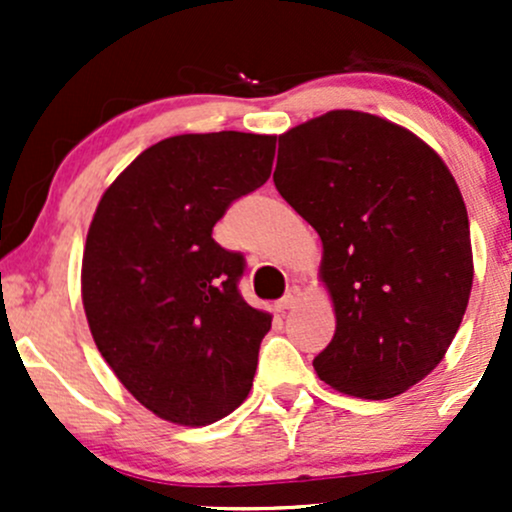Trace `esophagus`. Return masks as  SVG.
Listing matches in <instances>:
<instances>
[{"mask_svg": "<svg viewBox=\"0 0 512 512\" xmlns=\"http://www.w3.org/2000/svg\"><path fill=\"white\" fill-rule=\"evenodd\" d=\"M301 298H303L301 289H298V286H293V289H289V293H286V296L276 303V310H279V313H284V310L296 308V305L301 303Z\"/></svg>", "mask_w": 512, "mask_h": 512, "instance_id": "34e87169", "label": "esophagus"}]
</instances>
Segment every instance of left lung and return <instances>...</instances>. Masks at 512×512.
<instances>
[{"mask_svg":"<svg viewBox=\"0 0 512 512\" xmlns=\"http://www.w3.org/2000/svg\"><path fill=\"white\" fill-rule=\"evenodd\" d=\"M274 185L322 240L337 330L313 366L334 390L390 399L455 339L474 260L467 207L436 151L361 110H330L279 137Z\"/></svg>","mask_w":512,"mask_h":512,"instance_id":"left-lung-1","label":"left lung"}]
</instances>
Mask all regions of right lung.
Here are the masks:
<instances>
[{
	"label": "right lung",
	"instance_id": "right-lung-1",
	"mask_svg": "<svg viewBox=\"0 0 512 512\" xmlns=\"http://www.w3.org/2000/svg\"><path fill=\"white\" fill-rule=\"evenodd\" d=\"M274 134H178L142 151L88 226L81 301L93 342L158 419L209 426L238 409L272 315L238 293L243 255L214 223L272 173Z\"/></svg>",
	"mask_w": 512,
	"mask_h": 512
}]
</instances>
